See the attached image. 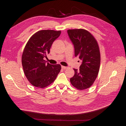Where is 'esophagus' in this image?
Returning <instances> with one entry per match:
<instances>
[{
  "label": "esophagus",
  "mask_w": 126,
  "mask_h": 126,
  "mask_svg": "<svg viewBox=\"0 0 126 126\" xmlns=\"http://www.w3.org/2000/svg\"><path fill=\"white\" fill-rule=\"evenodd\" d=\"M62 69H67V68H68L67 67L63 66H62Z\"/></svg>",
  "instance_id": "esophagus-1"
}]
</instances>
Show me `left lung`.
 Wrapping results in <instances>:
<instances>
[{"mask_svg":"<svg viewBox=\"0 0 126 126\" xmlns=\"http://www.w3.org/2000/svg\"><path fill=\"white\" fill-rule=\"evenodd\" d=\"M67 32L74 45L75 57L82 61L79 70L74 68L75 75L70 78V82L77 89H86L93 85L99 71V47L94 36L87 30L68 29Z\"/></svg>","mask_w":126,"mask_h":126,"instance_id":"8db88e82","label":"left lung"}]
</instances>
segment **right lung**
Segmentation results:
<instances>
[{
	"instance_id": "obj_1",
	"label": "right lung",
	"mask_w": 126,
	"mask_h": 126,
	"mask_svg": "<svg viewBox=\"0 0 126 126\" xmlns=\"http://www.w3.org/2000/svg\"><path fill=\"white\" fill-rule=\"evenodd\" d=\"M60 33V30H39L26 44L22 55V66L27 79L33 86L39 88L48 86L60 71V64L53 65L44 60L50 53L53 42Z\"/></svg>"
}]
</instances>
